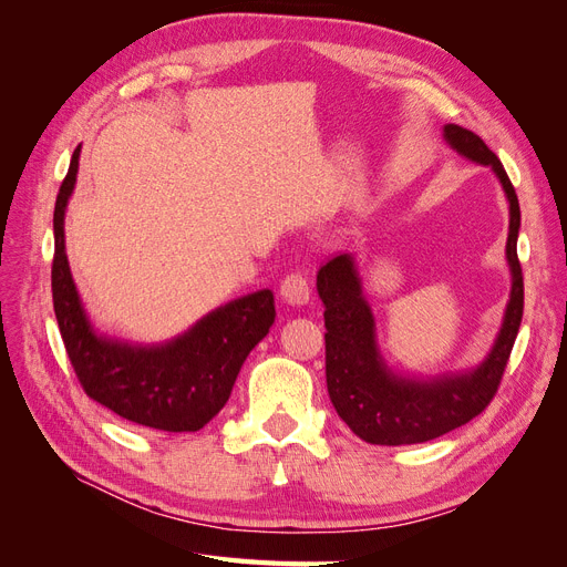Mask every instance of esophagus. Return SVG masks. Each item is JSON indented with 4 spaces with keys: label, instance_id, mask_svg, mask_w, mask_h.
Wrapping results in <instances>:
<instances>
[{
    "label": "esophagus",
    "instance_id": "esophagus-1",
    "mask_svg": "<svg viewBox=\"0 0 567 567\" xmlns=\"http://www.w3.org/2000/svg\"><path fill=\"white\" fill-rule=\"evenodd\" d=\"M281 298L290 305H305L310 300V284L302 274H288L281 281Z\"/></svg>",
    "mask_w": 567,
    "mask_h": 567
}]
</instances>
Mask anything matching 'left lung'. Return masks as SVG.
Here are the masks:
<instances>
[{
    "label": "left lung",
    "mask_w": 567,
    "mask_h": 567,
    "mask_svg": "<svg viewBox=\"0 0 567 567\" xmlns=\"http://www.w3.org/2000/svg\"><path fill=\"white\" fill-rule=\"evenodd\" d=\"M444 140L473 163L489 165L508 198L511 300L502 331L485 362L466 373L414 381L392 373L375 346L371 307L362 296V281L350 252L336 255L317 274L326 326V388L338 416L350 431L371 444H419L435 440L483 414L499 390L504 369L523 319V269L518 260L520 205L502 161L466 127L444 125Z\"/></svg>",
    "instance_id": "8db88e82"
}]
</instances>
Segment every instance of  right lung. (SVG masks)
I'll return each mask as SVG.
<instances>
[{
	"mask_svg": "<svg viewBox=\"0 0 567 567\" xmlns=\"http://www.w3.org/2000/svg\"><path fill=\"white\" fill-rule=\"evenodd\" d=\"M80 146L54 208L51 296L68 359L87 398L132 423L194 433L227 404L246 357L277 317L271 290L231 300L165 346H130L96 333L68 265L63 217L78 179Z\"/></svg>",
	"mask_w": 567,
	"mask_h": 567,
	"instance_id": "right-lung-1",
	"label": "right lung"
}]
</instances>
